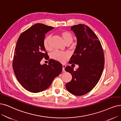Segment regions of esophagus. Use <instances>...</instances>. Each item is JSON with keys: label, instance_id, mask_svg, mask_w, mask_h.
Here are the masks:
<instances>
[{"label": "esophagus", "instance_id": "34e87169", "mask_svg": "<svg viewBox=\"0 0 121 121\" xmlns=\"http://www.w3.org/2000/svg\"><path fill=\"white\" fill-rule=\"evenodd\" d=\"M66 67V65H62V71H65V68Z\"/></svg>", "mask_w": 121, "mask_h": 121}]
</instances>
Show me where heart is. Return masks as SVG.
<instances>
[{
	"instance_id": "b5f03b06",
	"label": "heart",
	"mask_w": 121,
	"mask_h": 121,
	"mask_svg": "<svg viewBox=\"0 0 121 121\" xmlns=\"http://www.w3.org/2000/svg\"><path fill=\"white\" fill-rule=\"evenodd\" d=\"M61 35L65 43H71L73 40V37L71 34L67 31H63L61 33ZM52 37L49 35L47 36L43 41V46L46 50L51 49V40ZM51 56L52 59L60 62H64L69 57V55L65 52L56 51L51 53Z\"/></svg>"
}]
</instances>
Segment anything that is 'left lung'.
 Wrapping results in <instances>:
<instances>
[{
    "instance_id": "left-lung-1",
    "label": "left lung",
    "mask_w": 121,
    "mask_h": 121,
    "mask_svg": "<svg viewBox=\"0 0 121 121\" xmlns=\"http://www.w3.org/2000/svg\"><path fill=\"white\" fill-rule=\"evenodd\" d=\"M76 37L77 46L69 61L78 65L75 71L70 66L65 70L72 75V79L65 85L71 94L81 96L92 89L100 79L104 66V56L101 43L91 29L83 24L72 26Z\"/></svg>"
}]
</instances>
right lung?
<instances>
[{
  "label": "right lung",
  "instance_id": "right-lung-1",
  "mask_svg": "<svg viewBox=\"0 0 121 121\" xmlns=\"http://www.w3.org/2000/svg\"><path fill=\"white\" fill-rule=\"evenodd\" d=\"M54 28L36 24L23 32L17 42L13 61L14 73L23 87L33 93L49 88L62 71L59 61L50 59L49 65H41L48 55L43 46L45 34Z\"/></svg>",
  "mask_w": 121,
  "mask_h": 121
}]
</instances>
